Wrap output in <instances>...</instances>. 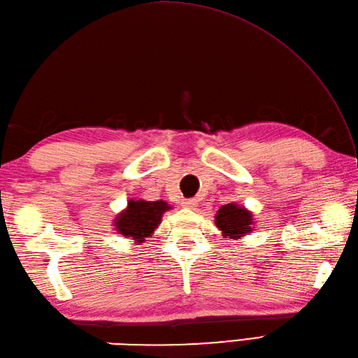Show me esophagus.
<instances>
[{
  "label": "esophagus",
  "instance_id": "34e87169",
  "mask_svg": "<svg viewBox=\"0 0 358 358\" xmlns=\"http://www.w3.org/2000/svg\"><path fill=\"white\" fill-rule=\"evenodd\" d=\"M183 208L186 209H195L196 208V200L195 199H187V200H183Z\"/></svg>",
  "mask_w": 358,
  "mask_h": 358
}]
</instances>
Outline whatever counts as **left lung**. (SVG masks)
Wrapping results in <instances>:
<instances>
[{
	"label": "left lung",
	"instance_id": "left-lung-1",
	"mask_svg": "<svg viewBox=\"0 0 358 358\" xmlns=\"http://www.w3.org/2000/svg\"><path fill=\"white\" fill-rule=\"evenodd\" d=\"M215 224L222 231L223 237L238 240L252 232L254 215L245 206L237 203H227L217 210Z\"/></svg>",
	"mask_w": 358,
	"mask_h": 358
}]
</instances>
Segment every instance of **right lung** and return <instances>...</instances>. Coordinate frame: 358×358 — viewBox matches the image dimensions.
Segmentation results:
<instances>
[{"instance_id":"right-lung-1","label":"right lung","mask_w":358,"mask_h":358,"mask_svg":"<svg viewBox=\"0 0 358 358\" xmlns=\"http://www.w3.org/2000/svg\"><path fill=\"white\" fill-rule=\"evenodd\" d=\"M171 206L163 200H129L126 209H123L113 220L117 234L126 238H132L135 245H141L148 237L154 235L162 217Z\"/></svg>"}]
</instances>
